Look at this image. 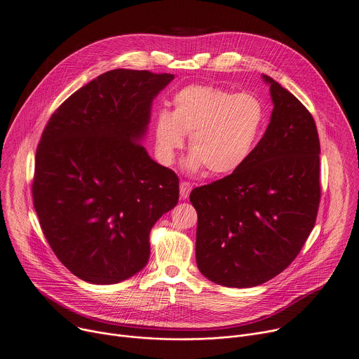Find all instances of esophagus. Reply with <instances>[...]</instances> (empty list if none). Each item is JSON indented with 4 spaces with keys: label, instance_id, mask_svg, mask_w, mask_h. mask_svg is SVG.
Here are the masks:
<instances>
[{
    "label": "esophagus",
    "instance_id": "1",
    "mask_svg": "<svg viewBox=\"0 0 359 359\" xmlns=\"http://www.w3.org/2000/svg\"><path fill=\"white\" fill-rule=\"evenodd\" d=\"M190 191H191V184L189 182H182L180 183V198L187 199Z\"/></svg>",
    "mask_w": 359,
    "mask_h": 359
}]
</instances>
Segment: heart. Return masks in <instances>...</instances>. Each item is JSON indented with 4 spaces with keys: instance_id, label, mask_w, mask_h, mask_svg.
I'll return each instance as SVG.
<instances>
[{
    "instance_id": "obj_1",
    "label": "heart",
    "mask_w": 359,
    "mask_h": 359,
    "mask_svg": "<svg viewBox=\"0 0 359 359\" xmlns=\"http://www.w3.org/2000/svg\"><path fill=\"white\" fill-rule=\"evenodd\" d=\"M173 110L154 117V143L160 160L172 165L189 135L186 168H206L215 176L241 169L250 157L266 117L262 100L250 93L193 84L173 95Z\"/></svg>"
}]
</instances>
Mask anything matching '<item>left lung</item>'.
<instances>
[{
    "instance_id": "obj_1",
    "label": "left lung",
    "mask_w": 359,
    "mask_h": 359,
    "mask_svg": "<svg viewBox=\"0 0 359 359\" xmlns=\"http://www.w3.org/2000/svg\"><path fill=\"white\" fill-rule=\"evenodd\" d=\"M266 132L232 175L193 189L196 262L229 287L265 283L285 271L312 232L319 201L320 144L312 114L269 76Z\"/></svg>"
}]
</instances>
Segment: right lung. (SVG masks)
<instances>
[{"label": "right lung", "mask_w": 359, "mask_h": 359, "mask_svg": "<svg viewBox=\"0 0 359 359\" xmlns=\"http://www.w3.org/2000/svg\"><path fill=\"white\" fill-rule=\"evenodd\" d=\"M173 74L117 69L72 94L36 153L32 201L43 233L77 278L110 285L140 272L153 224L179 202V177L140 143Z\"/></svg>", "instance_id": "obj_1"}]
</instances>
